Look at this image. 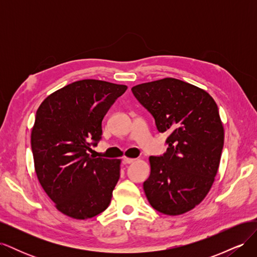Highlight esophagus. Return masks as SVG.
Instances as JSON below:
<instances>
[{
	"mask_svg": "<svg viewBox=\"0 0 257 257\" xmlns=\"http://www.w3.org/2000/svg\"><path fill=\"white\" fill-rule=\"evenodd\" d=\"M136 160L135 159H132V158H123V163L124 164H131V163H134Z\"/></svg>",
	"mask_w": 257,
	"mask_h": 257,
	"instance_id": "34e87169",
	"label": "esophagus"
}]
</instances>
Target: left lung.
I'll use <instances>...</instances> for the list:
<instances>
[{
    "mask_svg": "<svg viewBox=\"0 0 257 257\" xmlns=\"http://www.w3.org/2000/svg\"><path fill=\"white\" fill-rule=\"evenodd\" d=\"M133 94L169 134L163 157H150L144 191L150 205L167 215L199 205L214 182L224 145V127L212 96L176 78L137 84Z\"/></svg>",
    "mask_w": 257,
    "mask_h": 257,
    "instance_id": "8db88e82",
    "label": "left lung"
}]
</instances>
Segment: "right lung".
Instances as JSON below:
<instances>
[{"label":"right lung","mask_w":257,"mask_h":257,"mask_svg":"<svg viewBox=\"0 0 257 257\" xmlns=\"http://www.w3.org/2000/svg\"><path fill=\"white\" fill-rule=\"evenodd\" d=\"M124 84L96 79L69 83L38 107L31 132L34 168L42 188L63 214L87 220L109 206L121 160L93 158L102 121Z\"/></svg>","instance_id":"obj_1"}]
</instances>
